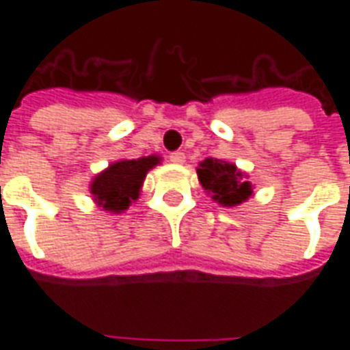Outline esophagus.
I'll list each match as a JSON object with an SVG mask.
<instances>
[{"instance_id":"obj_1","label":"esophagus","mask_w":350,"mask_h":350,"mask_svg":"<svg viewBox=\"0 0 350 350\" xmlns=\"http://www.w3.org/2000/svg\"><path fill=\"white\" fill-rule=\"evenodd\" d=\"M168 159L172 161V163H176V165H182V163H185V153H183V152H172L170 155H168Z\"/></svg>"}]
</instances>
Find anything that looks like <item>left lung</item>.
I'll return each mask as SVG.
<instances>
[{
	"instance_id": "obj_1",
	"label": "left lung",
	"mask_w": 350,
	"mask_h": 350,
	"mask_svg": "<svg viewBox=\"0 0 350 350\" xmlns=\"http://www.w3.org/2000/svg\"><path fill=\"white\" fill-rule=\"evenodd\" d=\"M198 180L215 202L223 206H238L251 197V183L230 163L217 159H204L197 168Z\"/></svg>"
}]
</instances>
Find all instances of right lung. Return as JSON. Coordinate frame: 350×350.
Here are the masks:
<instances>
[{
    "label": "right lung",
    "instance_id": "obj_1",
    "mask_svg": "<svg viewBox=\"0 0 350 350\" xmlns=\"http://www.w3.org/2000/svg\"><path fill=\"white\" fill-rule=\"evenodd\" d=\"M159 163V157H140L123 159L95 176L92 182V193L95 202L107 212H123L140 195V185L144 182L148 170Z\"/></svg>",
    "mask_w": 350,
    "mask_h": 350
}]
</instances>
